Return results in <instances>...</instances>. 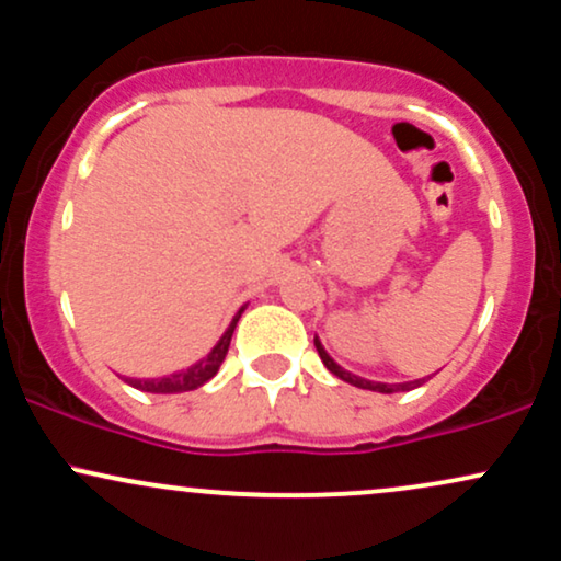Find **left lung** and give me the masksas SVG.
<instances>
[{"label": "left lung", "instance_id": "obj_1", "mask_svg": "<svg viewBox=\"0 0 561 561\" xmlns=\"http://www.w3.org/2000/svg\"><path fill=\"white\" fill-rule=\"evenodd\" d=\"M313 345H317V351H319V358H321V362H324V366H327V369L332 371L334 377H340V379H343V382H351V385H356V388H362V390H375V392H401V390H414V388H420V385L424 382V379H414V382H398V385H388V382H371V379H364V377H356V375H351V371H345L343 366H340V364H334V358L330 356V353L324 351V345L319 343V337H313Z\"/></svg>", "mask_w": 561, "mask_h": 561}]
</instances>
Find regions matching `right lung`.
I'll list each match as a JSON object with an SVG mask.
<instances>
[{
	"mask_svg": "<svg viewBox=\"0 0 561 561\" xmlns=\"http://www.w3.org/2000/svg\"><path fill=\"white\" fill-rule=\"evenodd\" d=\"M244 311V306L237 311V317L231 319L229 330L221 334V340L214 345V351L208 353L205 358H199L197 364H192L190 369H182V371H173V375H165V377H158V379H134V377H124L131 388L137 390H145V392H186V390H197L199 385L208 382L210 377H216L218 366L224 364V358H227V351H229V343H231V334H234V327L237 321H240Z\"/></svg>",
	"mask_w": 561,
	"mask_h": 561,
	"instance_id": "add662e5",
	"label": "right lung"
}]
</instances>
